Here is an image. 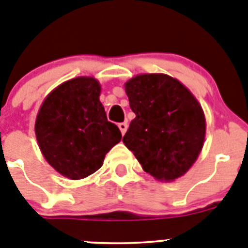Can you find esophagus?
I'll use <instances>...</instances> for the list:
<instances>
[{
	"mask_svg": "<svg viewBox=\"0 0 248 248\" xmlns=\"http://www.w3.org/2000/svg\"><path fill=\"white\" fill-rule=\"evenodd\" d=\"M127 127H128V124H127L126 122H121V124H119V128H120V131H121L122 136H124V133H126Z\"/></svg>",
	"mask_w": 248,
	"mask_h": 248,
	"instance_id": "34e87169",
	"label": "esophagus"
}]
</instances>
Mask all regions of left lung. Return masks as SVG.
Instances as JSON below:
<instances>
[{"label":"left lung","mask_w":248,"mask_h":248,"mask_svg":"<svg viewBox=\"0 0 248 248\" xmlns=\"http://www.w3.org/2000/svg\"><path fill=\"white\" fill-rule=\"evenodd\" d=\"M136 117L124 136V146L152 177L174 180L193 166L204 144L202 106L178 80L144 74L126 82Z\"/></svg>","instance_id":"obj_1"}]
</instances>
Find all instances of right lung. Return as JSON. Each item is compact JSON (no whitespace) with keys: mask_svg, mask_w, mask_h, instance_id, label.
Here are the masks:
<instances>
[{"mask_svg":"<svg viewBox=\"0 0 248 248\" xmlns=\"http://www.w3.org/2000/svg\"><path fill=\"white\" fill-rule=\"evenodd\" d=\"M93 78L69 80L49 93L35 120V136L46 162L62 175L82 179L102 166L119 143V127L108 121Z\"/></svg>","mask_w":248,"mask_h":248,"instance_id":"add662e5","label":"right lung"}]
</instances>
